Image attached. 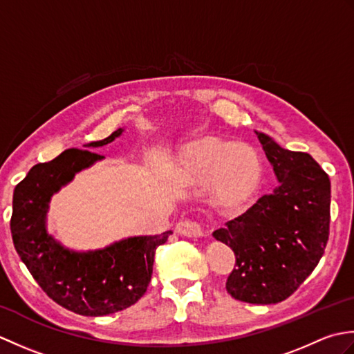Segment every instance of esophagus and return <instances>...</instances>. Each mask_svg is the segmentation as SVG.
I'll list each match as a JSON object with an SVG mask.
<instances>
[{
	"mask_svg": "<svg viewBox=\"0 0 354 354\" xmlns=\"http://www.w3.org/2000/svg\"><path fill=\"white\" fill-rule=\"evenodd\" d=\"M175 230H176L178 234L185 236V237L196 239V237L205 236V230L202 228V223L196 222V221H187V219H184V221L176 223V228Z\"/></svg>",
	"mask_w": 354,
	"mask_h": 354,
	"instance_id": "1",
	"label": "esophagus"
}]
</instances>
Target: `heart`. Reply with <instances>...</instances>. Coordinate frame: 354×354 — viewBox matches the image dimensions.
<instances>
[{
  "label": "heart",
  "instance_id": "obj_1",
  "mask_svg": "<svg viewBox=\"0 0 354 354\" xmlns=\"http://www.w3.org/2000/svg\"><path fill=\"white\" fill-rule=\"evenodd\" d=\"M179 176L193 184L213 183L214 204L232 208L245 204L259 190L263 164L251 146L208 137L184 149Z\"/></svg>",
  "mask_w": 354,
  "mask_h": 354
}]
</instances>
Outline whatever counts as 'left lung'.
Segmentation results:
<instances>
[{"label":"left lung","mask_w":354,"mask_h":354,"mask_svg":"<svg viewBox=\"0 0 354 354\" xmlns=\"http://www.w3.org/2000/svg\"><path fill=\"white\" fill-rule=\"evenodd\" d=\"M255 133L278 185L213 237L236 255L227 280L230 295L251 304H275L299 288L324 254L330 179L309 153L292 152L269 135Z\"/></svg>","instance_id":"1"}]
</instances>
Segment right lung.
Masks as SVG:
<instances>
[{
	"mask_svg": "<svg viewBox=\"0 0 354 354\" xmlns=\"http://www.w3.org/2000/svg\"><path fill=\"white\" fill-rule=\"evenodd\" d=\"M123 132L120 127L85 147L106 146ZM103 158L89 150H64L50 162L33 165L13 192L15 250L53 301L84 317H104L137 303L152 278L156 248L171 234L133 236L94 251L70 250L50 234L47 213L53 194Z\"/></svg>",
	"mask_w": 354,
	"mask_h": 354,
	"instance_id": "right-lung-1",
	"label": "right lung"
}]
</instances>
